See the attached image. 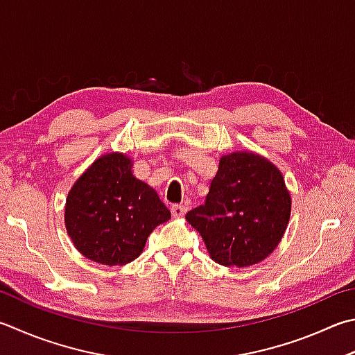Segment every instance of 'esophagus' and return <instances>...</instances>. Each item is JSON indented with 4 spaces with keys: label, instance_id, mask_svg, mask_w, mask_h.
I'll return each instance as SVG.
<instances>
[{
    "label": "esophagus",
    "instance_id": "obj_1",
    "mask_svg": "<svg viewBox=\"0 0 355 355\" xmlns=\"http://www.w3.org/2000/svg\"><path fill=\"white\" fill-rule=\"evenodd\" d=\"M187 213V207L185 205H180V204H175L171 205V215L175 218H180L184 216Z\"/></svg>",
    "mask_w": 355,
    "mask_h": 355
}]
</instances>
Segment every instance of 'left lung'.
Listing matches in <instances>:
<instances>
[{
  "mask_svg": "<svg viewBox=\"0 0 355 355\" xmlns=\"http://www.w3.org/2000/svg\"><path fill=\"white\" fill-rule=\"evenodd\" d=\"M291 195L282 173L253 153L219 160L204 205L185 215L218 264L247 267L267 258L282 241Z\"/></svg>",
  "mask_w": 355,
  "mask_h": 355,
  "instance_id": "obj_1",
  "label": "left lung"
}]
</instances>
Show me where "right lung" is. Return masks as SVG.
Instances as JSON below:
<instances>
[{"instance_id":"1","label":"right lung","mask_w":355,"mask_h":355,"mask_svg":"<svg viewBox=\"0 0 355 355\" xmlns=\"http://www.w3.org/2000/svg\"><path fill=\"white\" fill-rule=\"evenodd\" d=\"M171 218L157 193L132 176L131 160L111 153L86 170L66 199V230L77 250L96 263L123 266Z\"/></svg>"}]
</instances>
